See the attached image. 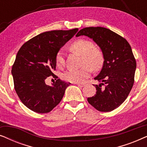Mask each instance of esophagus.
<instances>
[{"instance_id":"1","label":"esophagus","mask_w":147,"mask_h":147,"mask_svg":"<svg viewBox=\"0 0 147 147\" xmlns=\"http://www.w3.org/2000/svg\"><path fill=\"white\" fill-rule=\"evenodd\" d=\"M76 85H77L78 86H79V87H84V84H80V83H76L75 84Z\"/></svg>"}]
</instances>
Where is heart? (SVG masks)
<instances>
[{"mask_svg": "<svg viewBox=\"0 0 147 147\" xmlns=\"http://www.w3.org/2000/svg\"><path fill=\"white\" fill-rule=\"evenodd\" d=\"M69 49L82 56V65L78 69L68 70L63 74V79L71 83H80L94 71L100 69L104 64V54L99 48L94 47L92 41L80 39L74 41L69 46ZM63 52L59 51L56 55V64L59 67L64 65Z\"/></svg>", "mask_w": 147, "mask_h": 147, "instance_id": "1", "label": "heart"}]
</instances>
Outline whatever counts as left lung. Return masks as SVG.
<instances>
[{
  "mask_svg": "<svg viewBox=\"0 0 147 147\" xmlns=\"http://www.w3.org/2000/svg\"><path fill=\"white\" fill-rule=\"evenodd\" d=\"M85 35L93 39L104 54V61L94 80L96 94L88 101L100 112H110L121 105L128 97L134 82L136 67L131 47L126 40L104 27H86L76 36Z\"/></svg>",
  "mask_w": 147,
  "mask_h": 147,
  "instance_id": "1",
  "label": "left lung"
}]
</instances>
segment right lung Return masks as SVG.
Returning <instances> with one entry per match:
<instances>
[{
	"label": "right lung",
	"instance_id": "right-lung-1",
	"mask_svg": "<svg viewBox=\"0 0 147 147\" xmlns=\"http://www.w3.org/2000/svg\"><path fill=\"white\" fill-rule=\"evenodd\" d=\"M78 31L76 28L44 32L24 43L18 51L11 70L15 90L23 104L32 111H51L71 84L55 79L48 86L45 80L50 76L54 77L58 51Z\"/></svg>",
	"mask_w": 147,
	"mask_h": 147
}]
</instances>
